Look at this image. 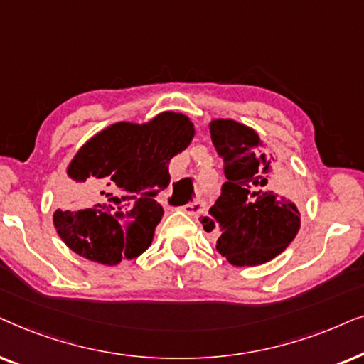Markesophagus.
<instances>
[{
    "instance_id": "esophagus-1",
    "label": "esophagus",
    "mask_w": 364,
    "mask_h": 364,
    "mask_svg": "<svg viewBox=\"0 0 364 364\" xmlns=\"http://www.w3.org/2000/svg\"><path fill=\"white\" fill-rule=\"evenodd\" d=\"M205 206H206L205 201H203V200H196V201L186 203L185 206H181V210L185 211L186 215H190V216H198L203 210H205Z\"/></svg>"
}]
</instances>
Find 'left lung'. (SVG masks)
I'll list each match as a JSON object with an SVG mask.
<instances>
[{"instance_id":"obj_1","label":"left lung","mask_w":364,"mask_h":364,"mask_svg":"<svg viewBox=\"0 0 364 364\" xmlns=\"http://www.w3.org/2000/svg\"><path fill=\"white\" fill-rule=\"evenodd\" d=\"M211 141L228 181L205 231L218 232L216 250L235 266H255L287 250L299 230V211L291 203V179L261 151L258 133L232 119L210 124Z\"/></svg>"}]
</instances>
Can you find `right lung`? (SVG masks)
Instances as JSON below:
<instances>
[{"label": "right lung", "instance_id": "right-lung-1", "mask_svg": "<svg viewBox=\"0 0 364 364\" xmlns=\"http://www.w3.org/2000/svg\"><path fill=\"white\" fill-rule=\"evenodd\" d=\"M193 136L191 121L168 111L146 124H111L91 138L68 166L81 190L53 215L60 238L101 264L141 255L163 216L154 198L169 185V159Z\"/></svg>", "mask_w": 364, "mask_h": 364}]
</instances>
